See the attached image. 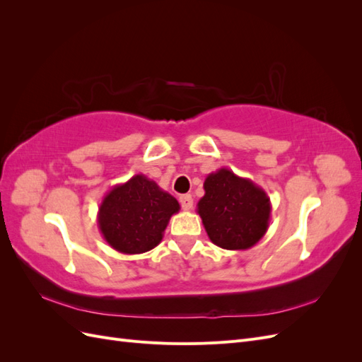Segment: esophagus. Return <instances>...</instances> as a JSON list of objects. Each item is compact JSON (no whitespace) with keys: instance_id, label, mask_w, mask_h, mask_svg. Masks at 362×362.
Here are the masks:
<instances>
[{"instance_id":"34e87169","label":"esophagus","mask_w":362,"mask_h":362,"mask_svg":"<svg viewBox=\"0 0 362 362\" xmlns=\"http://www.w3.org/2000/svg\"><path fill=\"white\" fill-rule=\"evenodd\" d=\"M180 204L182 206V210L189 211V210H192V208H193V198H192L190 194H181L180 196Z\"/></svg>"}]
</instances>
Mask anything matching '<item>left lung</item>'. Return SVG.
Returning <instances> with one entry per match:
<instances>
[{"mask_svg":"<svg viewBox=\"0 0 362 362\" xmlns=\"http://www.w3.org/2000/svg\"><path fill=\"white\" fill-rule=\"evenodd\" d=\"M204 190L196 211L216 246L245 250L264 237L272 204L259 185L222 168L208 175Z\"/></svg>","mask_w":362,"mask_h":362,"instance_id":"1","label":"left lung"}]
</instances>
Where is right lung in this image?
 <instances>
[{"label": "right lung", "mask_w": 362, "mask_h": 362, "mask_svg": "<svg viewBox=\"0 0 362 362\" xmlns=\"http://www.w3.org/2000/svg\"><path fill=\"white\" fill-rule=\"evenodd\" d=\"M178 211L180 204L172 194L139 173L104 196L98 226L105 242L120 254H144L160 245L170 217Z\"/></svg>", "instance_id": "1"}]
</instances>
